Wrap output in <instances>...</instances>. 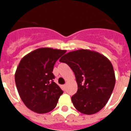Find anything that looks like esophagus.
<instances>
[{
    "label": "esophagus",
    "mask_w": 131,
    "mask_h": 131,
    "mask_svg": "<svg viewBox=\"0 0 131 131\" xmlns=\"http://www.w3.org/2000/svg\"><path fill=\"white\" fill-rule=\"evenodd\" d=\"M63 89L64 91H66V84H64V85H63Z\"/></svg>",
    "instance_id": "esophagus-1"
}]
</instances>
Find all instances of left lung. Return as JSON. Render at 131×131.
<instances>
[{"mask_svg": "<svg viewBox=\"0 0 131 131\" xmlns=\"http://www.w3.org/2000/svg\"><path fill=\"white\" fill-rule=\"evenodd\" d=\"M60 62L67 63L75 76L78 89L71 97L75 107L86 115L101 110L110 98L115 84L110 61L96 51L80 49L66 54Z\"/></svg>", "mask_w": 131, "mask_h": 131, "instance_id": "1", "label": "left lung"}]
</instances>
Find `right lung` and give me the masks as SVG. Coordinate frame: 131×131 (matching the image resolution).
<instances>
[{"mask_svg":"<svg viewBox=\"0 0 131 131\" xmlns=\"http://www.w3.org/2000/svg\"><path fill=\"white\" fill-rule=\"evenodd\" d=\"M65 50L40 48L25 55L15 73V82L21 99L31 111L46 113L55 108L63 91L53 81L56 62Z\"/></svg>","mask_w":131,"mask_h":131,"instance_id":"right-lung-1","label":"right lung"}]
</instances>
